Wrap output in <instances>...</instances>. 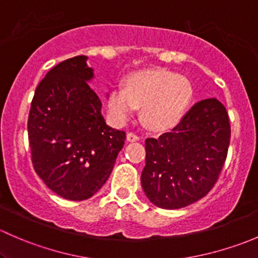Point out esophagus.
Returning <instances> with one entry per match:
<instances>
[{"mask_svg": "<svg viewBox=\"0 0 258 258\" xmlns=\"http://www.w3.org/2000/svg\"><path fill=\"white\" fill-rule=\"evenodd\" d=\"M139 140H140L139 135L134 134V132H128V134H127V141L128 142H135V141H139Z\"/></svg>", "mask_w": 258, "mask_h": 258, "instance_id": "34e87169", "label": "esophagus"}]
</instances>
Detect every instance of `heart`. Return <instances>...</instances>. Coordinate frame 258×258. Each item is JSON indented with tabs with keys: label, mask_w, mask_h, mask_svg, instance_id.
<instances>
[{
	"label": "heart",
	"mask_w": 258,
	"mask_h": 258,
	"mask_svg": "<svg viewBox=\"0 0 258 258\" xmlns=\"http://www.w3.org/2000/svg\"><path fill=\"white\" fill-rule=\"evenodd\" d=\"M192 98L189 81L166 70H148L130 76L124 88L114 87L106 95L108 116L122 126L142 107V118L150 127L165 130L176 126Z\"/></svg>",
	"instance_id": "1"
}]
</instances>
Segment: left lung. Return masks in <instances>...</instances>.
<instances>
[{
	"instance_id": "1",
	"label": "left lung",
	"mask_w": 258,
	"mask_h": 258,
	"mask_svg": "<svg viewBox=\"0 0 258 258\" xmlns=\"http://www.w3.org/2000/svg\"><path fill=\"white\" fill-rule=\"evenodd\" d=\"M230 137L225 106L207 98L170 132L146 140L141 184L147 199L161 209L177 210L206 196L222 170Z\"/></svg>"
}]
</instances>
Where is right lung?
<instances>
[{
	"mask_svg": "<svg viewBox=\"0 0 258 258\" xmlns=\"http://www.w3.org/2000/svg\"><path fill=\"white\" fill-rule=\"evenodd\" d=\"M93 70L76 56L51 69L28 114L33 168L49 189L71 201L92 197L110 177L126 134L106 123L90 87Z\"/></svg>",
	"mask_w": 258,
	"mask_h": 258,
	"instance_id": "add662e5",
	"label": "right lung"
}]
</instances>
